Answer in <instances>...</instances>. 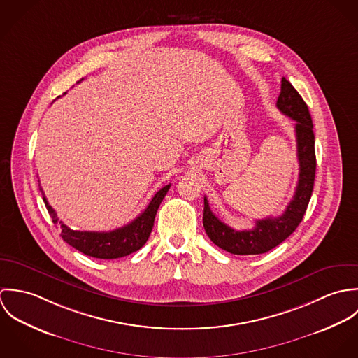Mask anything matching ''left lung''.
I'll list each match as a JSON object with an SVG mask.
<instances>
[{"mask_svg":"<svg viewBox=\"0 0 358 358\" xmlns=\"http://www.w3.org/2000/svg\"><path fill=\"white\" fill-rule=\"evenodd\" d=\"M277 107L284 115L296 121L295 134L299 159L298 186L284 213L277 217L270 216L256 220L255 227L251 230H234L215 216L204 197L203 223L208 237L215 245L234 255H259L281 244L302 222L313 193L315 178L313 121L306 103L285 77L281 80Z\"/></svg>","mask_w":358,"mask_h":358,"instance_id":"left-lung-1","label":"left lung"}]
</instances>
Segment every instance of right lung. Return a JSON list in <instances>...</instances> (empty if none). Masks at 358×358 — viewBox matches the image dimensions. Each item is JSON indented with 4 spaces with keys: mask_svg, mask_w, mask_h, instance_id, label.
Returning <instances> with one entry per match:
<instances>
[{
    "mask_svg": "<svg viewBox=\"0 0 358 358\" xmlns=\"http://www.w3.org/2000/svg\"><path fill=\"white\" fill-rule=\"evenodd\" d=\"M171 185L164 186L154 194L150 204L146 209L131 223L124 227L111 230V231H77L67 227L62 220H59L55 209L48 204L44 193L43 200L50 212L53 223H57L62 229V238L73 248L78 250L84 255L98 257V259H117L122 256L129 255L132 252L139 251L153 230L155 213L158 206L168 193ZM41 190V189H40ZM43 192V190H41Z\"/></svg>",
    "mask_w": 358,
    "mask_h": 358,
    "instance_id": "obj_1",
    "label": "right lung"
}]
</instances>
